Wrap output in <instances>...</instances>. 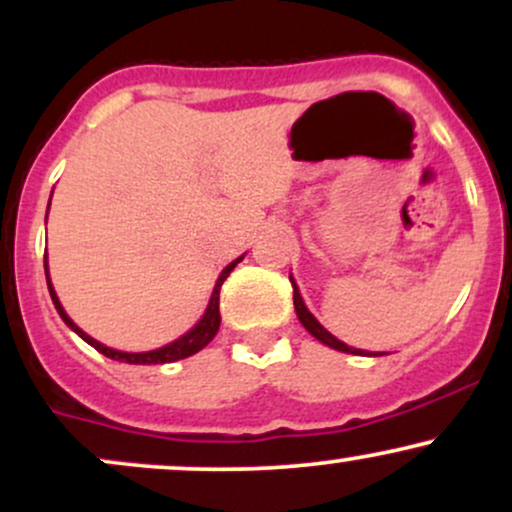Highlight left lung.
<instances>
[{"label":"left lung","mask_w":512,"mask_h":512,"mask_svg":"<svg viewBox=\"0 0 512 512\" xmlns=\"http://www.w3.org/2000/svg\"><path fill=\"white\" fill-rule=\"evenodd\" d=\"M291 284H293V305H296V315H298V320H301V325L305 327V330H308L310 334H313V337L317 339V342H322V344L332 346V349H337V351H344V354H356V356H363V351H361V349H354V346H349V344L339 342V339L334 337V334L327 332L325 327H322L320 322L315 320L313 313H310V310L305 308V303H303L301 293H298V286H296V281L291 279ZM370 356H373V354H370ZM375 356H378V354H375Z\"/></svg>","instance_id":"obj_1"}]
</instances>
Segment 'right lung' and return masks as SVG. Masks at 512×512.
Here are the masks:
<instances>
[{
  "mask_svg": "<svg viewBox=\"0 0 512 512\" xmlns=\"http://www.w3.org/2000/svg\"><path fill=\"white\" fill-rule=\"evenodd\" d=\"M50 209V204H48ZM243 260V257H238V260H233L228 264L226 269H223L219 279H216V286H214V293H211L209 298V305L207 310H204L202 320L197 322L195 327H192L190 332H185L182 337L175 339V342H170L166 346H161V349H154V351H142V354H127V351H117V349H110V346H105L101 342H96L93 337H88V334L81 330V327H76L72 322V317L64 313L60 298H57L55 289H52L50 284V274H48V257H45V276H48V289H50V296H52V303H55L57 313L64 320V325L69 327V330H74L79 334L81 339H84L86 344H91L93 349L101 351L103 356L113 358V361H122V363H137V366H156V363H173V361H180V358H187L192 354H197V351H202L204 346H207L211 339L216 337V332H219V325H221V313H219V291H221V284L226 281V276L233 272V267Z\"/></svg>",
  "mask_w": 512,
  "mask_h": 512,
  "instance_id": "right-lung-1",
  "label": "right lung"
}]
</instances>
